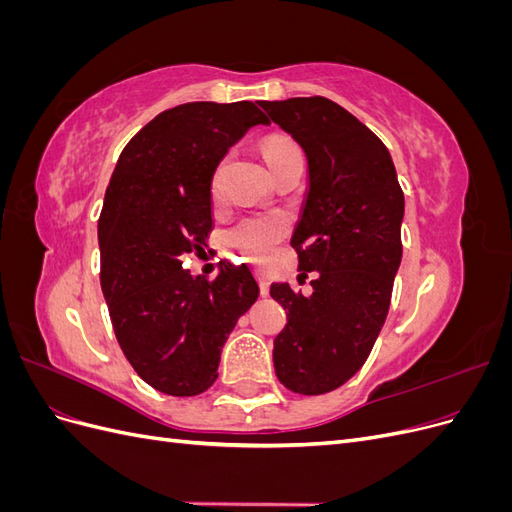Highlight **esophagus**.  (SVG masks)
Listing matches in <instances>:
<instances>
[{"label":"esophagus","mask_w":512,"mask_h":512,"mask_svg":"<svg viewBox=\"0 0 512 512\" xmlns=\"http://www.w3.org/2000/svg\"><path fill=\"white\" fill-rule=\"evenodd\" d=\"M256 277H258V284H260V294H262V297H267L269 286H271L267 273L265 271H256Z\"/></svg>","instance_id":"34e87169"}]
</instances>
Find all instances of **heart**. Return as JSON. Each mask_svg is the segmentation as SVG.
Segmentation results:
<instances>
[{
  "label": "heart",
  "instance_id": "1",
  "mask_svg": "<svg viewBox=\"0 0 512 512\" xmlns=\"http://www.w3.org/2000/svg\"><path fill=\"white\" fill-rule=\"evenodd\" d=\"M299 151V147L294 145L292 138L282 136V134H273L262 141V156H265L269 168L288 153ZM220 168L215 170L211 177V194L213 198L220 194ZM288 224L282 218V215H250V218H243L228 230L226 241L228 245L241 254L245 260L256 262V265H262L273 256V250L277 247L286 235Z\"/></svg>",
  "mask_w": 512,
  "mask_h": 512
}]
</instances>
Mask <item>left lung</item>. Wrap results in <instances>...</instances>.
Here are the masks:
<instances>
[{
  "label": "left lung",
  "instance_id": "1",
  "mask_svg": "<svg viewBox=\"0 0 512 512\" xmlns=\"http://www.w3.org/2000/svg\"><path fill=\"white\" fill-rule=\"evenodd\" d=\"M260 106L307 156L309 190L290 243L301 275L316 273L309 297L271 286L288 309L273 365L286 389L322 395L363 367L389 314L404 192L389 149L344 106L322 96Z\"/></svg>",
  "mask_w": 512,
  "mask_h": 512
}]
</instances>
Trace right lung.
I'll list each match as a JSON object with an SVG mask.
<instances>
[{"label":"right lung","instance_id":"obj_1","mask_svg":"<svg viewBox=\"0 0 512 512\" xmlns=\"http://www.w3.org/2000/svg\"><path fill=\"white\" fill-rule=\"evenodd\" d=\"M258 123L254 102H188L153 117L123 147L98 220L100 284L117 342L153 389L207 391L222 346L258 299L245 265L215 280L192 277L181 256L211 232V177L226 151Z\"/></svg>","mask_w":512,"mask_h":512}]
</instances>
